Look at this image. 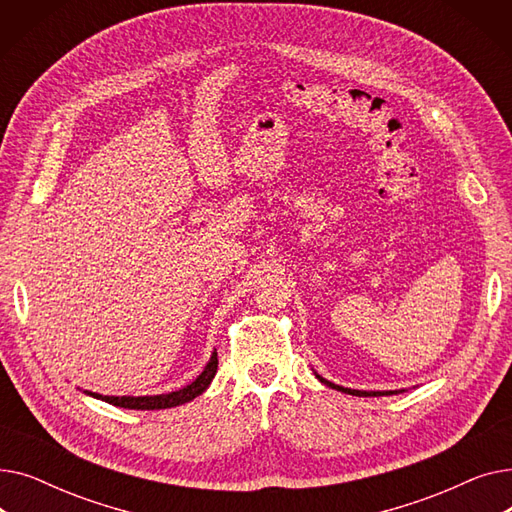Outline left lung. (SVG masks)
Segmentation results:
<instances>
[{
	"mask_svg": "<svg viewBox=\"0 0 512 512\" xmlns=\"http://www.w3.org/2000/svg\"><path fill=\"white\" fill-rule=\"evenodd\" d=\"M313 373H315V378H317L321 384H326L328 388H334V390H340V392H344V394H353V396H390V394L405 392V390H353V388H344V386H338V384H334V382H328L326 378H321V375H319L317 371H313Z\"/></svg>",
	"mask_w": 512,
	"mask_h": 512,
	"instance_id": "left-lung-1",
	"label": "left lung"
}]
</instances>
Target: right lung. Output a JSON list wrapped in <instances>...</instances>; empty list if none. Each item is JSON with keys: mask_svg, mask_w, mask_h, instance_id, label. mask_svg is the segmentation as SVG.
Instances as JSON below:
<instances>
[{"mask_svg": "<svg viewBox=\"0 0 512 512\" xmlns=\"http://www.w3.org/2000/svg\"><path fill=\"white\" fill-rule=\"evenodd\" d=\"M215 371H218V353H211L207 365L203 367V371L197 375V378L186 384L184 388H178L174 392H166V394H153V396H103L91 390H83L87 396H93L97 400L110 402L114 407H122V409H134V411H157V409H172L178 405H184V402H191L193 398H197L199 394H203L211 380L215 378Z\"/></svg>", "mask_w": 512, "mask_h": 512, "instance_id": "obj_1", "label": "right lung"}]
</instances>
